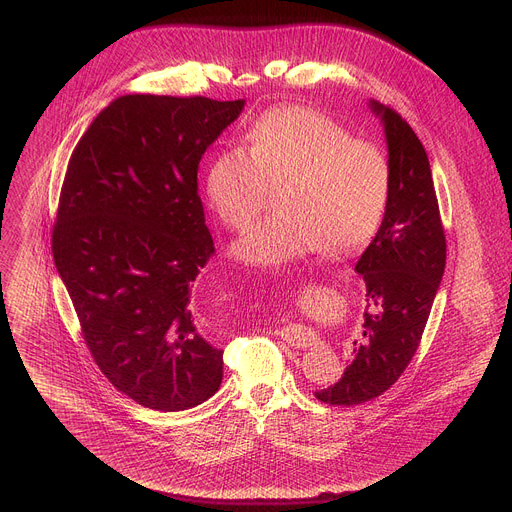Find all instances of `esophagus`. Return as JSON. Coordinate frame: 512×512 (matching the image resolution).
<instances>
[{
	"mask_svg": "<svg viewBox=\"0 0 512 512\" xmlns=\"http://www.w3.org/2000/svg\"><path fill=\"white\" fill-rule=\"evenodd\" d=\"M279 336L289 344V346H296V348H308L318 344V334L302 324H287L281 328Z\"/></svg>",
	"mask_w": 512,
	"mask_h": 512,
	"instance_id": "obj_1",
	"label": "esophagus"
}]
</instances>
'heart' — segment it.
Here are the masks:
<instances>
[{"label": "heart", "instance_id": "1", "mask_svg": "<svg viewBox=\"0 0 512 512\" xmlns=\"http://www.w3.org/2000/svg\"><path fill=\"white\" fill-rule=\"evenodd\" d=\"M279 186L277 214L251 227L233 247L251 265H283L318 247L340 255L367 243L389 202L391 168L379 145L308 107L265 113L247 145L218 152L206 196L223 225L241 231Z\"/></svg>", "mask_w": 512, "mask_h": 512}]
</instances>
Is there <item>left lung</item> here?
Masks as SVG:
<instances>
[{"mask_svg": "<svg viewBox=\"0 0 512 512\" xmlns=\"http://www.w3.org/2000/svg\"><path fill=\"white\" fill-rule=\"evenodd\" d=\"M385 123L391 190L379 233L356 263L367 287L362 336L338 383L316 397L360 405L391 389L425 330L446 267V233L429 160L411 125L391 107L371 103Z\"/></svg>", "mask_w": 512, "mask_h": 512, "instance_id": "1", "label": "left lung"}]
</instances>
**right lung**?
<instances>
[{
    "instance_id": "add662e5",
    "label": "right lung",
    "mask_w": 512,
    "mask_h": 512,
    "mask_svg": "<svg viewBox=\"0 0 512 512\" xmlns=\"http://www.w3.org/2000/svg\"><path fill=\"white\" fill-rule=\"evenodd\" d=\"M245 101L125 95L89 125L60 190L52 255L81 334L109 383L184 411L223 381L192 287L214 253L198 164Z\"/></svg>"
}]
</instances>
